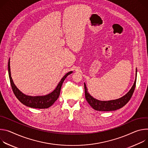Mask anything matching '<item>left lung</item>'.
I'll return each instance as SVG.
<instances>
[{"label": "left lung", "mask_w": 148, "mask_h": 148, "mask_svg": "<svg viewBox=\"0 0 148 148\" xmlns=\"http://www.w3.org/2000/svg\"><path fill=\"white\" fill-rule=\"evenodd\" d=\"M137 72V71H136ZM135 79V82L134 85L130 90L123 97L119 98V99L116 100H112L109 101H101L97 100L93 98L88 92V89L85 84H84L85 86V98L89 104L92 106L93 109L98 111H112L116 110L119 109L123 106H124L130 99L132 97L135 88L136 86V79Z\"/></svg>", "instance_id": "1"}]
</instances>
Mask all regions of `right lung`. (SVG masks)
<instances>
[{
	"instance_id": "right-lung-1",
	"label": "right lung",
	"mask_w": 148,
	"mask_h": 148,
	"mask_svg": "<svg viewBox=\"0 0 148 148\" xmlns=\"http://www.w3.org/2000/svg\"><path fill=\"white\" fill-rule=\"evenodd\" d=\"M8 71H9V76L10 82V85L13 90V92L18 98V99L23 105L33 108H38V109H46L51 106L58 99L60 95V89L63 84V81L69 75L71 74L73 72L71 71L66 74L59 82L56 88L51 93H49L45 96H30L23 94L21 92L14 84L13 80L11 77L10 74V60L8 63Z\"/></svg>"
}]
</instances>
